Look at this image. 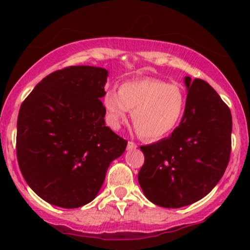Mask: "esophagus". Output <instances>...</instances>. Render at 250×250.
<instances>
[{"label":"esophagus","instance_id":"obj_1","mask_svg":"<svg viewBox=\"0 0 250 250\" xmlns=\"http://www.w3.org/2000/svg\"><path fill=\"white\" fill-rule=\"evenodd\" d=\"M136 143H134V142H131V141H129L128 142V145H127V149L128 150H133V149H136Z\"/></svg>","mask_w":250,"mask_h":250}]
</instances>
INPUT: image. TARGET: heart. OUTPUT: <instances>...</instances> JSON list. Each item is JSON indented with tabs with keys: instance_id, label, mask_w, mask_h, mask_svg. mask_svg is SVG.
<instances>
[{
	"instance_id": "1",
	"label": "heart",
	"mask_w": 250,
	"mask_h": 250,
	"mask_svg": "<svg viewBox=\"0 0 250 250\" xmlns=\"http://www.w3.org/2000/svg\"><path fill=\"white\" fill-rule=\"evenodd\" d=\"M107 121L113 129H119L127 119L129 110L135 128L143 139L157 140L174 130L186 107L182 88L162 80H131L122 83L119 91H105L103 96Z\"/></svg>"
}]
</instances>
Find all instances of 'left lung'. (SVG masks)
<instances>
[{
	"label": "left lung",
	"instance_id": "8db88e82",
	"mask_svg": "<svg viewBox=\"0 0 250 250\" xmlns=\"http://www.w3.org/2000/svg\"><path fill=\"white\" fill-rule=\"evenodd\" d=\"M185 114L167 139L142 146L139 180L154 205L181 208L208 195L225 174L231 149V114L203 80L185 77Z\"/></svg>",
	"mask_w": 250,
	"mask_h": 250
}]
</instances>
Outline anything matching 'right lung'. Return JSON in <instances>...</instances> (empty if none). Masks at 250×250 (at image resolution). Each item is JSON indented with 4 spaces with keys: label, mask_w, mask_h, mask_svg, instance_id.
<instances>
[{
    "label": "right lung",
    "mask_w": 250,
    "mask_h": 250,
    "mask_svg": "<svg viewBox=\"0 0 250 250\" xmlns=\"http://www.w3.org/2000/svg\"><path fill=\"white\" fill-rule=\"evenodd\" d=\"M108 70L71 65L45 76L20 108L16 153L25 182L41 199L79 208L99 194L127 141L105 125Z\"/></svg>",
    "instance_id": "1"
}]
</instances>
